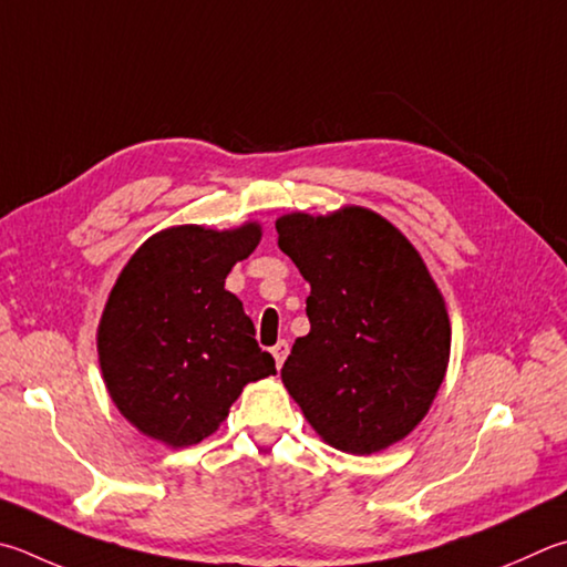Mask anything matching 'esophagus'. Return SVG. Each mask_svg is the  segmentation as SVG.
<instances>
[{
    "label": "esophagus",
    "instance_id": "esophagus-1",
    "mask_svg": "<svg viewBox=\"0 0 567 567\" xmlns=\"http://www.w3.org/2000/svg\"><path fill=\"white\" fill-rule=\"evenodd\" d=\"M287 354H290V344H287L285 339H280V342H277V344L272 347V357H275V364H277V369H280V367L285 364Z\"/></svg>",
    "mask_w": 567,
    "mask_h": 567
}]
</instances>
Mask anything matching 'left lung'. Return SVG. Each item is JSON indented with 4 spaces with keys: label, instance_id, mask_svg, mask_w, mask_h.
<instances>
[{
    "label": "left lung",
    "instance_id": "8db88e82",
    "mask_svg": "<svg viewBox=\"0 0 567 567\" xmlns=\"http://www.w3.org/2000/svg\"><path fill=\"white\" fill-rule=\"evenodd\" d=\"M277 245L310 282V334L282 384L329 446L377 454L416 429L444 382V295L404 235L374 210L277 218Z\"/></svg>",
    "mask_w": 567,
    "mask_h": 567
}]
</instances>
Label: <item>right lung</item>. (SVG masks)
<instances>
[{
    "label": "right lung",
    "mask_w": 567,
    "mask_h": 567,
    "mask_svg": "<svg viewBox=\"0 0 567 567\" xmlns=\"http://www.w3.org/2000/svg\"><path fill=\"white\" fill-rule=\"evenodd\" d=\"M262 238L176 225L131 255L99 322V364L113 404L141 434L193 446L218 431L243 386L275 374L252 319L225 290L235 262Z\"/></svg>",
    "instance_id": "right-lung-1"
}]
</instances>
